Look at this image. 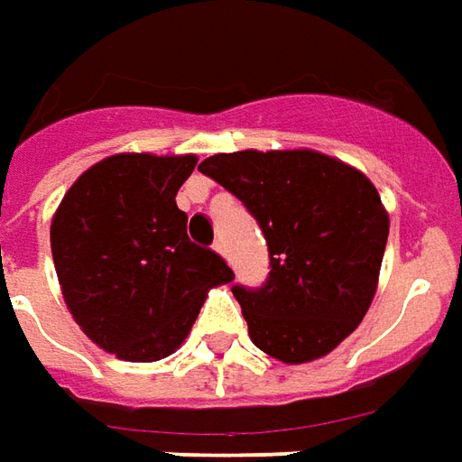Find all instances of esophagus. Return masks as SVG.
<instances>
[{
	"label": "esophagus",
	"mask_w": 462,
	"mask_h": 462,
	"mask_svg": "<svg viewBox=\"0 0 462 462\" xmlns=\"http://www.w3.org/2000/svg\"><path fill=\"white\" fill-rule=\"evenodd\" d=\"M213 249L218 251V254H221V256H226V241L221 236L216 238V241H213Z\"/></svg>",
	"instance_id": "obj_1"
}]
</instances>
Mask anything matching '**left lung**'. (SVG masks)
I'll return each instance as SVG.
<instances>
[{
    "label": "left lung",
    "mask_w": 462,
    "mask_h": 462,
    "mask_svg": "<svg viewBox=\"0 0 462 462\" xmlns=\"http://www.w3.org/2000/svg\"><path fill=\"white\" fill-rule=\"evenodd\" d=\"M256 218L262 286L231 291L262 352L299 365L357 329L377 289L390 218L367 176L314 151L218 152L199 165Z\"/></svg>",
    "instance_id": "left-lung-1"
}]
</instances>
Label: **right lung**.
<instances>
[{"instance_id":"1","label":"right lung","mask_w":462,"mask_h":462,"mask_svg":"<svg viewBox=\"0 0 462 462\" xmlns=\"http://www.w3.org/2000/svg\"><path fill=\"white\" fill-rule=\"evenodd\" d=\"M196 155L120 152L85 171L50 228L62 297L95 345L130 362L176 352L211 286L234 272L189 238L178 189Z\"/></svg>"}]
</instances>
